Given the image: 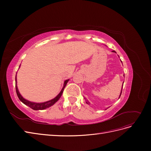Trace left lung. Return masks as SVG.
I'll use <instances>...</instances> for the list:
<instances>
[{
  "instance_id": "1",
  "label": "left lung",
  "mask_w": 151,
  "mask_h": 151,
  "mask_svg": "<svg viewBox=\"0 0 151 151\" xmlns=\"http://www.w3.org/2000/svg\"><path fill=\"white\" fill-rule=\"evenodd\" d=\"M113 52H116L115 51H113ZM123 84H124V83H123ZM122 87H123V86H122ZM122 91H121V94H120V96H119V98H120V97H121V93H122ZM86 104H88V105H89V102L88 101H86Z\"/></svg>"
}]
</instances>
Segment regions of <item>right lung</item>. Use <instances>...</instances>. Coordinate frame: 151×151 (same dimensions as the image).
Instances as JSON below:
<instances>
[{
  "mask_svg": "<svg viewBox=\"0 0 151 151\" xmlns=\"http://www.w3.org/2000/svg\"><path fill=\"white\" fill-rule=\"evenodd\" d=\"M15 80H16V91H17V96L19 98V99L24 104H25L26 105L29 106L30 108H31L32 109H33L34 110H43V109H45L46 108H49L50 106H51L52 105H53L55 102L58 101V100L60 98L63 92V90H64V88L65 86L67 85L68 81V80L65 81L64 82V84H63V87L62 89L61 90L60 92L58 95L57 97H55L54 99L50 100V101H46V102H44V103H40V104H38V103H33V102H30L26 99H24L21 96V94L19 93L18 90V88H17V76H16V78H15Z\"/></svg>",
  "mask_w": 151,
  "mask_h": 151,
  "instance_id": "obj_1",
  "label": "right lung"
}]
</instances>
